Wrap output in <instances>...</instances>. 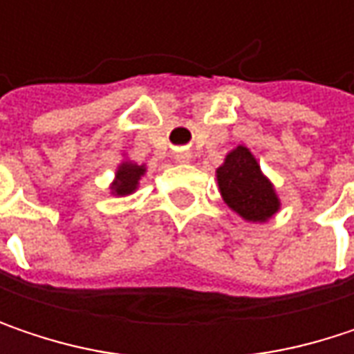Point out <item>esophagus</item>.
<instances>
[{
    "instance_id": "34e87169",
    "label": "esophagus",
    "mask_w": 354,
    "mask_h": 354,
    "mask_svg": "<svg viewBox=\"0 0 354 354\" xmlns=\"http://www.w3.org/2000/svg\"><path fill=\"white\" fill-rule=\"evenodd\" d=\"M176 160L178 162H190V153H186V151H178Z\"/></svg>"
}]
</instances>
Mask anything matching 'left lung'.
I'll use <instances>...</instances> for the list:
<instances>
[{
  "label": "left lung",
  "instance_id": "8db88e82",
  "mask_svg": "<svg viewBox=\"0 0 354 354\" xmlns=\"http://www.w3.org/2000/svg\"><path fill=\"white\" fill-rule=\"evenodd\" d=\"M217 180L223 201L246 221H266L277 213L279 198L246 147L240 145L225 158Z\"/></svg>",
  "mask_w": 354,
  "mask_h": 354
}]
</instances>
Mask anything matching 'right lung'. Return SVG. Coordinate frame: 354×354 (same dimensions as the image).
<instances>
[{
  "mask_svg": "<svg viewBox=\"0 0 354 354\" xmlns=\"http://www.w3.org/2000/svg\"><path fill=\"white\" fill-rule=\"evenodd\" d=\"M145 172V168L143 166H137V164H122L120 168H118V172H116V182H114V192L116 194H131L135 188H137V182H139V178L141 174Z\"/></svg>",
  "mask_w": 354,
  "mask_h": 354,
  "instance_id": "1",
  "label": "right lung"
}]
</instances>
